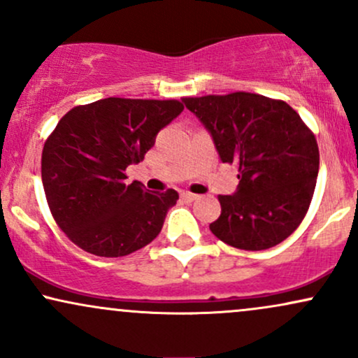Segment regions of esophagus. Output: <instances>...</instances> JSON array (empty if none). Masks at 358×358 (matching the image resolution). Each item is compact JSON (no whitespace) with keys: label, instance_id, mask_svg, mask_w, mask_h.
<instances>
[{"label":"esophagus","instance_id":"34e87169","mask_svg":"<svg viewBox=\"0 0 358 358\" xmlns=\"http://www.w3.org/2000/svg\"><path fill=\"white\" fill-rule=\"evenodd\" d=\"M182 199L187 200V202H193V200H196V195L190 192H182Z\"/></svg>","mask_w":358,"mask_h":358}]
</instances>
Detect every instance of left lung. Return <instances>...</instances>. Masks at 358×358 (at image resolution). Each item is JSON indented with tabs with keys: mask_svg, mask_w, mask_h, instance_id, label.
Segmentation results:
<instances>
[{
	"mask_svg": "<svg viewBox=\"0 0 358 358\" xmlns=\"http://www.w3.org/2000/svg\"><path fill=\"white\" fill-rule=\"evenodd\" d=\"M210 133L222 163H237L239 185L220 195L217 239L237 249H269L291 236L313 199L320 153L299 114L282 101L250 92L185 97Z\"/></svg>",
	"mask_w": 358,
	"mask_h": 358,
	"instance_id": "8db88e82",
	"label": "left lung"
}]
</instances>
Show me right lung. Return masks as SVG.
Returning a JSON list of instances; mask_svg holds the SVG:
<instances>
[{
    "label": "right lung",
    "mask_w": 358,
    "mask_h": 358,
    "mask_svg": "<svg viewBox=\"0 0 358 358\" xmlns=\"http://www.w3.org/2000/svg\"><path fill=\"white\" fill-rule=\"evenodd\" d=\"M182 110L178 101L108 97L60 119L43 146L42 182L53 219L73 244L121 257L162 232L178 193L127 183L124 171L143 162L156 134Z\"/></svg>",
    "instance_id": "right-lung-1"
}]
</instances>
